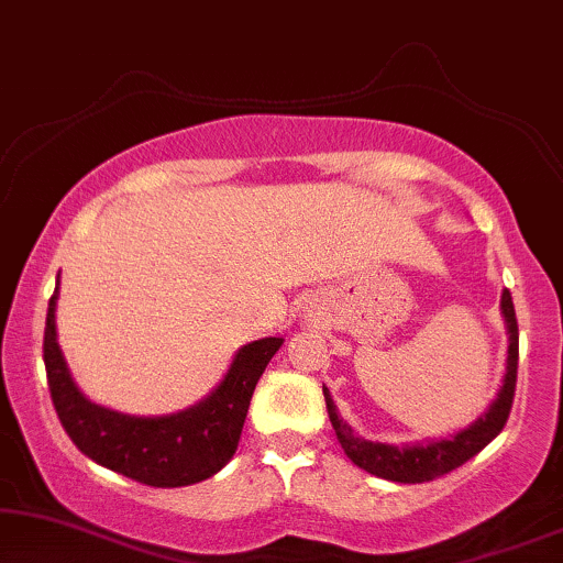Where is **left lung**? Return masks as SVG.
I'll list each match as a JSON object with an SVG mask.
<instances>
[{
	"label": "left lung",
	"mask_w": 563,
	"mask_h": 563,
	"mask_svg": "<svg viewBox=\"0 0 563 563\" xmlns=\"http://www.w3.org/2000/svg\"><path fill=\"white\" fill-rule=\"evenodd\" d=\"M503 314L507 322V333H510V349H507V374L499 395L487 412L482 415L474 426L461 430L453 438H443V441L428 443V445H387V443H372L364 441L353 433L349 422L338 418L333 399H330L328 387H322L325 395L328 415L333 422V430L341 441V449L345 451L353 464L364 472L379 476V479L399 482V484H422L433 482L438 476L453 472L468 459L476 456L484 445L495 441L499 430L505 428L507 418H510L512 399H515V382H518V318H515V305L510 289L503 291Z\"/></svg>",
	"instance_id": "1"
}]
</instances>
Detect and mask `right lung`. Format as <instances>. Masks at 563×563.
<instances>
[{"label": "right lung", "mask_w": 563, "mask_h": 563, "mask_svg": "<svg viewBox=\"0 0 563 563\" xmlns=\"http://www.w3.org/2000/svg\"><path fill=\"white\" fill-rule=\"evenodd\" d=\"M56 299L45 314L43 361L58 420L84 456L148 487L210 479L233 459L253 389L282 338H261L235 353L225 379L202 402L166 418H130L89 402L76 389L56 341Z\"/></svg>", "instance_id": "1"}]
</instances>
